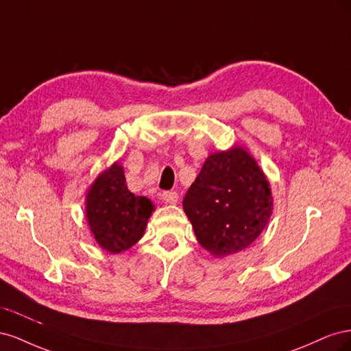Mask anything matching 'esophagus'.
<instances>
[{"label": "esophagus", "instance_id": "obj_1", "mask_svg": "<svg viewBox=\"0 0 351 351\" xmlns=\"http://www.w3.org/2000/svg\"><path fill=\"white\" fill-rule=\"evenodd\" d=\"M161 199L165 202V204H177L178 193L177 192H171V190H167V192H162Z\"/></svg>", "mask_w": 351, "mask_h": 351}]
</instances>
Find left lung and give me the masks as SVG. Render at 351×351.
<instances>
[{
	"label": "left lung",
	"mask_w": 351,
	"mask_h": 351,
	"mask_svg": "<svg viewBox=\"0 0 351 351\" xmlns=\"http://www.w3.org/2000/svg\"><path fill=\"white\" fill-rule=\"evenodd\" d=\"M197 241L215 256L246 249L272 214L267 177L241 147L212 154L183 199Z\"/></svg>",
	"instance_id": "1"
}]
</instances>
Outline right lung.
Here are the masks:
<instances>
[{
	"instance_id": "obj_1",
	"label": "right lung",
	"mask_w": 351,
	"mask_h": 351,
	"mask_svg": "<svg viewBox=\"0 0 351 351\" xmlns=\"http://www.w3.org/2000/svg\"><path fill=\"white\" fill-rule=\"evenodd\" d=\"M154 209L149 199L129 192L119 162L97 178L86 200L90 231L99 246L111 253L130 249L142 239Z\"/></svg>"
}]
</instances>
